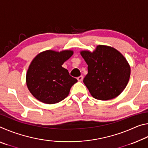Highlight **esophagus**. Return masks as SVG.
Masks as SVG:
<instances>
[{
  "label": "esophagus",
  "instance_id": "1",
  "mask_svg": "<svg viewBox=\"0 0 148 148\" xmlns=\"http://www.w3.org/2000/svg\"><path fill=\"white\" fill-rule=\"evenodd\" d=\"M77 80H78L79 82H82V80L84 79V76H79V77H77Z\"/></svg>",
  "mask_w": 148,
  "mask_h": 148
}]
</instances>
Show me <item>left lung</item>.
<instances>
[{
  "instance_id": "1",
  "label": "left lung",
  "mask_w": 148,
  "mask_h": 148,
  "mask_svg": "<svg viewBox=\"0 0 148 148\" xmlns=\"http://www.w3.org/2000/svg\"><path fill=\"white\" fill-rule=\"evenodd\" d=\"M81 55L88 65L84 83L92 97L107 101L121 93L128 84L131 68L121 53L99 45L92 53L83 51Z\"/></svg>"
}]
</instances>
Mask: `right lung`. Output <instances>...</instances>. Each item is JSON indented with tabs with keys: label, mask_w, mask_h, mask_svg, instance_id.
<instances>
[{
	"label": "right lung",
	"mask_w": 148,
	"mask_h": 148,
	"mask_svg": "<svg viewBox=\"0 0 148 148\" xmlns=\"http://www.w3.org/2000/svg\"><path fill=\"white\" fill-rule=\"evenodd\" d=\"M73 51L57 52L47 50L39 53L30 64L27 73V86L35 98L52 104L62 101L69 94L71 87L77 82L62 64Z\"/></svg>",
	"instance_id": "obj_1"
}]
</instances>
